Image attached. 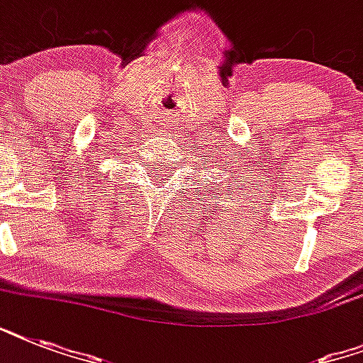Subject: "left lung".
I'll return each instance as SVG.
<instances>
[{"instance_id":"1","label":"left lung","mask_w":363,"mask_h":363,"mask_svg":"<svg viewBox=\"0 0 363 363\" xmlns=\"http://www.w3.org/2000/svg\"><path fill=\"white\" fill-rule=\"evenodd\" d=\"M209 194H213V198H215V188H211ZM201 201H203V199H201ZM215 203H216V201H215ZM218 209H220V207H218ZM209 211H211V209H209ZM211 213H213V211H211Z\"/></svg>"}]
</instances>
